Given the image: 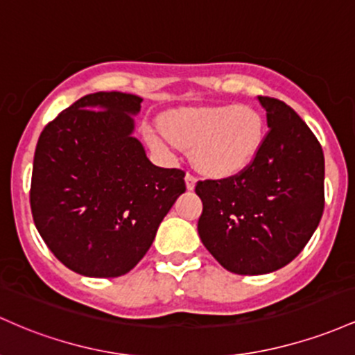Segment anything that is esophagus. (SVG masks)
Returning <instances> with one entry per match:
<instances>
[{"label":"esophagus","mask_w":355,"mask_h":355,"mask_svg":"<svg viewBox=\"0 0 355 355\" xmlns=\"http://www.w3.org/2000/svg\"><path fill=\"white\" fill-rule=\"evenodd\" d=\"M186 188L189 191L194 189V186H196V176H194L193 173H186Z\"/></svg>","instance_id":"esophagus-1"}]
</instances>
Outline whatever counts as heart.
I'll use <instances>...</instances> for the list:
<instances>
[{
    "label": "heart",
    "mask_w": 355,
    "mask_h": 355,
    "mask_svg": "<svg viewBox=\"0 0 355 355\" xmlns=\"http://www.w3.org/2000/svg\"><path fill=\"white\" fill-rule=\"evenodd\" d=\"M164 129L154 127L147 139L154 147L174 150L193 147L194 164L211 178H230L246 169L260 153L265 122L248 105L186 107L164 119Z\"/></svg>",
    "instance_id": "1"
}]
</instances>
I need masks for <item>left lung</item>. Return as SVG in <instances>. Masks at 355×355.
Here are the masks:
<instances>
[{
  "label": "left lung",
  "mask_w": 355,
  "mask_h": 355,
  "mask_svg": "<svg viewBox=\"0 0 355 355\" xmlns=\"http://www.w3.org/2000/svg\"><path fill=\"white\" fill-rule=\"evenodd\" d=\"M266 110L263 146L245 171L198 181V233L223 268L263 275L288 265L324 213V150L285 102L258 97Z\"/></svg>",
  "instance_id": "8db88e82"
}]
</instances>
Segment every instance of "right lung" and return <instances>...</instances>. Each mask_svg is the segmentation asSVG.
Instances as JSON below:
<instances>
[{"label": "right lung", "instance_id": "right-lung-1", "mask_svg": "<svg viewBox=\"0 0 355 355\" xmlns=\"http://www.w3.org/2000/svg\"><path fill=\"white\" fill-rule=\"evenodd\" d=\"M142 98L97 92L40 134L30 205L50 252L71 272L121 277L144 258L179 194L184 171L154 166L132 137Z\"/></svg>", "mask_w": 355, "mask_h": 355}]
</instances>
